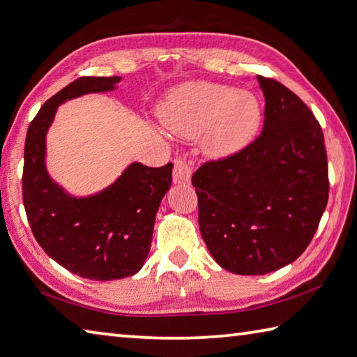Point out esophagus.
<instances>
[{"label": "esophagus", "mask_w": 357, "mask_h": 357, "mask_svg": "<svg viewBox=\"0 0 357 357\" xmlns=\"http://www.w3.org/2000/svg\"><path fill=\"white\" fill-rule=\"evenodd\" d=\"M191 174H192V166L190 161H186L180 157L174 160V169H172L174 183L188 185L191 181Z\"/></svg>", "instance_id": "esophagus-1"}]
</instances>
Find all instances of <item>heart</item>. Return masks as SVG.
Masks as SVG:
<instances>
[{"instance_id": "b5f03b06", "label": "heart", "mask_w": 357, "mask_h": 357, "mask_svg": "<svg viewBox=\"0 0 357 357\" xmlns=\"http://www.w3.org/2000/svg\"><path fill=\"white\" fill-rule=\"evenodd\" d=\"M160 118L178 137L202 135L206 155L225 158L257 137L262 110L253 93L213 82H194L171 93L161 107Z\"/></svg>"}]
</instances>
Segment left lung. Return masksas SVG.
I'll use <instances>...</instances> for the list:
<instances>
[{"mask_svg":"<svg viewBox=\"0 0 357 357\" xmlns=\"http://www.w3.org/2000/svg\"><path fill=\"white\" fill-rule=\"evenodd\" d=\"M264 126L244 149L192 174L199 228L228 272L264 275L291 264L312 241L328 204L324 132L278 80L258 76Z\"/></svg>","mask_w":357,"mask_h":357,"instance_id":"left-lung-1","label":"left lung"}]
</instances>
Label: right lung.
Instances as JSON below:
<instances>
[{
	"label": "right lung",
	"mask_w": 357,
	"mask_h": 357,
	"mask_svg": "<svg viewBox=\"0 0 357 357\" xmlns=\"http://www.w3.org/2000/svg\"><path fill=\"white\" fill-rule=\"evenodd\" d=\"M119 80L84 76L68 84L42 105L24 143L23 204L33 238L66 271L96 281L130 277L143 267L155 214L172 183V163H132L104 191L73 197L46 171V132L66 99L115 90Z\"/></svg>",
	"instance_id": "1"
}]
</instances>
